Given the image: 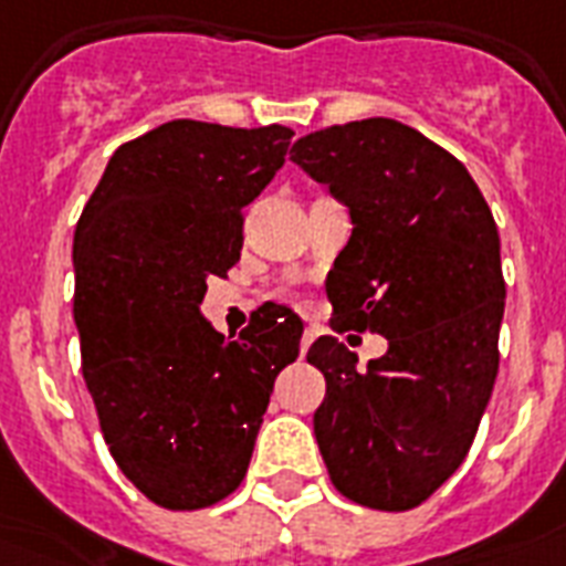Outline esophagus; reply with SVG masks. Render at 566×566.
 Here are the masks:
<instances>
[{"mask_svg":"<svg viewBox=\"0 0 566 566\" xmlns=\"http://www.w3.org/2000/svg\"><path fill=\"white\" fill-rule=\"evenodd\" d=\"M317 338V326H305V332H302V340H300V350L302 356L308 353V347H312V340Z\"/></svg>","mask_w":566,"mask_h":566,"instance_id":"34e87169","label":"esophagus"}]
</instances>
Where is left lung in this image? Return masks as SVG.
<instances>
[{"mask_svg": "<svg viewBox=\"0 0 566 566\" xmlns=\"http://www.w3.org/2000/svg\"><path fill=\"white\" fill-rule=\"evenodd\" d=\"M291 159L350 210L353 234L326 275L332 326L379 332L388 350L359 370L321 335L326 377L314 437L338 493L409 511L463 463L495 374L504 317L502 243L457 157L391 118L335 124Z\"/></svg>", "mask_w": 566, "mask_h": 566, "instance_id": "1", "label": "left lung"}]
</instances>
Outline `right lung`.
Listing matches in <instances>:
<instances>
[{
  "label": "right lung",
  "mask_w": 566,
  "mask_h": 566,
  "mask_svg": "<svg viewBox=\"0 0 566 566\" xmlns=\"http://www.w3.org/2000/svg\"><path fill=\"white\" fill-rule=\"evenodd\" d=\"M293 129L178 118L112 154L73 234L82 374L115 463L150 502L198 511L245 478L302 321L266 302L240 338L201 314L243 249V207Z\"/></svg>",
  "instance_id": "add662e5"
}]
</instances>
